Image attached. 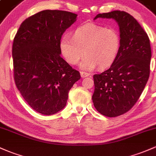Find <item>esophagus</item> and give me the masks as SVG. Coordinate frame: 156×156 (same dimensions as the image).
Segmentation results:
<instances>
[{
	"label": "esophagus",
	"instance_id": "1",
	"mask_svg": "<svg viewBox=\"0 0 156 156\" xmlns=\"http://www.w3.org/2000/svg\"><path fill=\"white\" fill-rule=\"evenodd\" d=\"M80 75H81V77L82 78H85L87 77V76H89L90 74L88 73H86V72L84 71H81L80 72Z\"/></svg>",
	"mask_w": 156,
	"mask_h": 156
}]
</instances>
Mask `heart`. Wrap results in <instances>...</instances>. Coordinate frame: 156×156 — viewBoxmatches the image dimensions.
Masks as SVG:
<instances>
[{"mask_svg": "<svg viewBox=\"0 0 156 156\" xmlns=\"http://www.w3.org/2000/svg\"><path fill=\"white\" fill-rule=\"evenodd\" d=\"M59 47L62 54L71 65L77 64L85 53L80 67L91 71L98 65L103 68L113 63L120 50V36L115 28L87 23L76 28L72 37L63 36Z\"/></svg>", "mask_w": 156, "mask_h": 156, "instance_id": "b5f03b06", "label": "heart"}]
</instances>
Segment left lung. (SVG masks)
Returning <instances> with one entry per match:
<instances>
[{
    "instance_id": "obj_1",
    "label": "left lung",
    "mask_w": 156,
    "mask_h": 156,
    "mask_svg": "<svg viewBox=\"0 0 156 156\" xmlns=\"http://www.w3.org/2000/svg\"><path fill=\"white\" fill-rule=\"evenodd\" d=\"M112 18L119 26L120 47L108 70L94 75L95 108L109 118L119 116L132 108L140 98L150 76L152 52L148 36L133 16L115 10L97 15Z\"/></svg>"
}]
</instances>
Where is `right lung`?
<instances>
[{
    "label": "right lung",
    "instance_id": "right-lung-1",
    "mask_svg": "<svg viewBox=\"0 0 156 156\" xmlns=\"http://www.w3.org/2000/svg\"><path fill=\"white\" fill-rule=\"evenodd\" d=\"M77 15L43 10L24 20L15 36L12 58L15 83L33 109L44 115L61 111L80 72L60 56L62 36Z\"/></svg>",
    "mask_w": 156,
    "mask_h": 156
}]
</instances>
